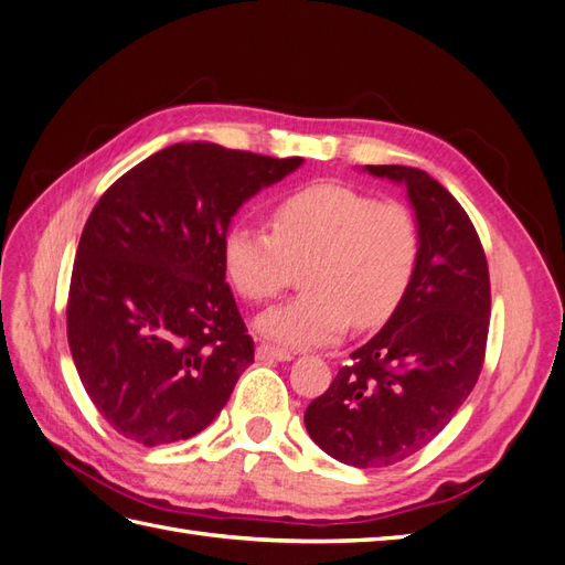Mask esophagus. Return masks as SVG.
<instances>
[{
	"mask_svg": "<svg viewBox=\"0 0 565 565\" xmlns=\"http://www.w3.org/2000/svg\"><path fill=\"white\" fill-rule=\"evenodd\" d=\"M256 358H259V361H292L295 353L273 344H259L256 347Z\"/></svg>",
	"mask_w": 565,
	"mask_h": 565,
	"instance_id": "esophagus-1",
	"label": "esophagus"
}]
</instances>
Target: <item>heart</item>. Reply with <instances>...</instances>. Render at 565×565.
<instances>
[{"label":"heart","mask_w":565,"mask_h":565,"mask_svg":"<svg viewBox=\"0 0 565 565\" xmlns=\"http://www.w3.org/2000/svg\"><path fill=\"white\" fill-rule=\"evenodd\" d=\"M270 231L235 224L224 237V264L249 301L276 299L303 266L306 292L259 318V330L289 347L328 344L351 322L374 328L407 295L419 264L415 214L341 183H313L280 195Z\"/></svg>","instance_id":"obj_1"}]
</instances>
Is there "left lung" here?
Listing matches in <instances>:
<instances>
[{
    "instance_id": "1",
    "label": "left lung",
    "mask_w": 565,
    "mask_h": 565,
    "mask_svg": "<svg viewBox=\"0 0 565 565\" xmlns=\"http://www.w3.org/2000/svg\"><path fill=\"white\" fill-rule=\"evenodd\" d=\"M407 185L422 235L407 295L306 407V429L349 467H388L431 443L478 382L490 328V276L461 204L422 169L367 164Z\"/></svg>"
}]
</instances>
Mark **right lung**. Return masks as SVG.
Returning a JSON list of instances; mask_svg holds the SVG:
<instances>
[{"label":"right lung","instance_id":"1","mask_svg":"<svg viewBox=\"0 0 565 565\" xmlns=\"http://www.w3.org/2000/svg\"><path fill=\"white\" fill-rule=\"evenodd\" d=\"M301 162L174 143L100 195L65 320L82 386L117 434L164 446L200 434L226 405L254 341L226 285L224 237L245 200Z\"/></svg>","mask_w":565,"mask_h":565}]
</instances>
